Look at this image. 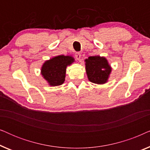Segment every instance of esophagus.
<instances>
[{
	"label": "esophagus",
	"mask_w": 150,
	"mask_h": 150,
	"mask_svg": "<svg viewBox=\"0 0 150 150\" xmlns=\"http://www.w3.org/2000/svg\"><path fill=\"white\" fill-rule=\"evenodd\" d=\"M75 57L76 58L77 60H79L80 61V60H81V53L80 52H76L75 54Z\"/></svg>",
	"instance_id": "esophagus-1"
}]
</instances>
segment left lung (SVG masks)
I'll return each mask as SVG.
<instances>
[{"instance_id":"8db88e82","label":"left lung","mask_w":150,"mask_h":150,"mask_svg":"<svg viewBox=\"0 0 150 150\" xmlns=\"http://www.w3.org/2000/svg\"><path fill=\"white\" fill-rule=\"evenodd\" d=\"M85 61L86 73L89 81L98 85L107 83L112 68L105 57L96 55L89 57Z\"/></svg>"}]
</instances>
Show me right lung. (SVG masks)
I'll return each mask as SVG.
<instances>
[{
	"mask_svg": "<svg viewBox=\"0 0 150 150\" xmlns=\"http://www.w3.org/2000/svg\"><path fill=\"white\" fill-rule=\"evenodd\" d=\"M71 56H59L47 60L42 65L41 74L51 87L62 85L65 82L66 68L74 62Z\"/></svg>",
	"mask_w": 150,
	"mask_h": 150,
	"instance_id": "right-lung-1",
	"label": "right lung"
}]
</instances>
